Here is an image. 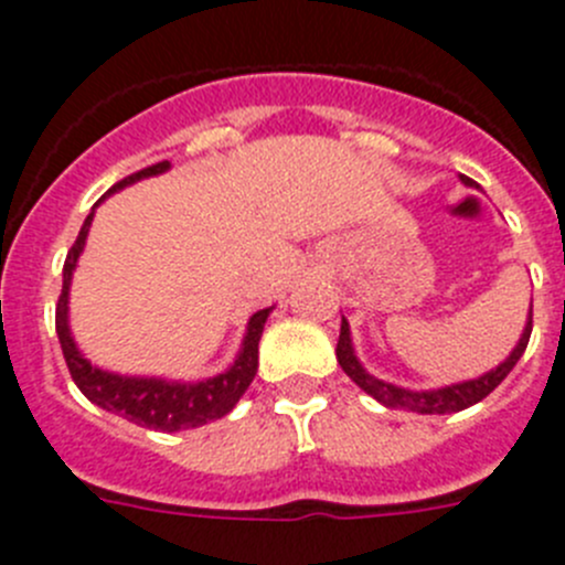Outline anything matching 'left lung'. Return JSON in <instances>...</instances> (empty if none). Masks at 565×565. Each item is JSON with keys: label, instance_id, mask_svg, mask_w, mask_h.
I'll use <instances>...</instances> for the list:
<instances>
[{"label": "left lung", "instance_id": "obj_1", "mask_svg": "<svg viewBox=\"0 0 565 565\" xmlns=\"http://www.w3.org/2000/svg\"><path fill=\"white\" fill-rule=\"evenodd\" d=\"M465 185H470L467 177H461ZM532 334V315L526 318V327H523L521 340L510 352V358L504 363H498L495 369L481 374L476 380H465V383H454L445 385V388H434V391H411V388H399V385H391L385 380L371 377L369 371L360 365L358 354H354L352 345V334H349V323H340V338H338V363L340 369L360 385L369 396H374L377 403H383L385 408H403V411H414V414H456V411H465L470 405L481 403L490 391H495L498 385L504 383V377L515 369V363L521 360V354L526 352V343H530Z\"/></svg>", "mask_w": 565, "mask_h": 565}]
</instances>
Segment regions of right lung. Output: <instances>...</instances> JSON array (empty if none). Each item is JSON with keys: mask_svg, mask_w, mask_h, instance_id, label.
I'll use <instances>...</instances> for the list:
<instances>
[{"mask_svg": "<svg viewBox=\"0 0 565 565\" xmlns=\"http://www.w3.org/2000/svg\"><path fill=\"white\" fill-rule=\"evenodd\" d=\"M169 169V160L154 162L149 169L137 171V174L120 180L118 185H111V191H106V196L120 191V188L131 185V182L162 174V171ZM93 216L95 207L84 220V227H81L75 245L70 247L67 262H64V287H61L58 303H55V332H58L61 352H64L67 369L70 374H73L75 385L81 388V394H84L89 403L100 405L104 411H111V414L124 416V419L135 422V425H143V428L166 430V434H174V430L185 428H200V425H207V422L222 419L225 414H231L233 405L242 399L247 385L256 377L258 340H262L264 323H267V315L273 312V307L258 309V312L253 315L250 323H247L245 340H242V349H238L231 369L216 374V377L202 380V383H174V380L160 377H124V374H111V371L95 369V365L78 352L67 320L70 284H73V270L75 264H78L81 250H84L86 245V233H89V225H93Z\"/></svg>", "mask_w": 565, "mask_h": 565, "instance_id": "1", "label": "right lung"}]
</instances>
